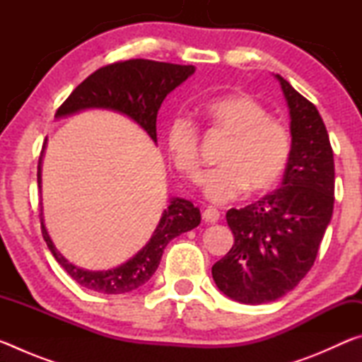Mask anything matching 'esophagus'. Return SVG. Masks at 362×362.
<instances>
[{"mask_svg":"<svg viewBox=\"0 0 362 362\" xmlns=\"http://www.w3.org/2000/svg\"><path fill=\"white\" fill-rule=\"evenodd\" d=\"M203 218L206 220V223H216L220 220V211L216 207H207L203 212Z\"/></svg>","mask_w":362,"mask_h":362,"instance_id":"esophagus-1","label":"esophagus"}]
</instances>
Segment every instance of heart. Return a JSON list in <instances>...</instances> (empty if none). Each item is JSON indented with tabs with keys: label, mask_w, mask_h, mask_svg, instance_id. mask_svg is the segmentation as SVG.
<instances>
[{
	"label": "heart",
	"mask_w": 362,
	"mask_h": 362,
	"mask_svg": "<svg viewBox=\"0 0 362 362\" xmlns=\"http://www.w3.org/2000/svg\"><path fill=\"white\" fill-rule=\"evenodd\" d=\"M212 129L228 137L220 151L222 166L201 177L206 198L225 204L250 193H263L276 185L289 163L292 137L283 121L247 94L212 99L203 107ZM198 124L188 116H174L166 127L170 159L182 175L196 180L201 166Z\"/></svg>",
	"instance_id": "obj_1"
}]
</instances>
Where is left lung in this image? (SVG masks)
I'll return each mask as SVG.
<instances>
[{"label":"left lung","instance_id":"1","mask_svg":"<svg viewBox=\"0 0 362 362\" xmlns=\"http://www.w3.org/2000/svg\"><path fill=\"white\" fill-rule=\"evenodd\" d=\"M276 78L292 134L283 183L257 203L226 212L235 244L212 267L218 289L249 305L274 302L306 276L334 211V153L324 121L313 103Z\"/></svg>","mask_w":362,"mask_h":362}]
</instances>
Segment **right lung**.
<instances>
[{"label":"right lung","mask_w":362,"mask_h":362,"mask_svg":"<svg viewBox=\"0 0 362 362\" xmlns=\"http://www.w3.org/2000/svg\"><path fill=\"white\" fill-rule=\"evenodd\" d=\"M193 73V65H177L146 59L119 60V62L102 66L86 78L69 95V99L57 108L56 116H65L84 108L115 110V112L127 115L139 126H142L153 142H156V116L159 107L170 90H174ZM36 175H38L40 188L41 156ZM41 216L42 214H40V217ZM40 220L42 238L54 259L78 284L100 293H126L136 291L153 276L161 262L164 247L175 236L196 228L201 222V214L192 201L174 198L168 209H164L148 244L139 250L131 260L107 272H88L70 263L54 246L42 218Z\"/></svg>","instance_id":"1"}]
</instances>
